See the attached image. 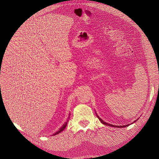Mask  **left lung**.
I'll return each mask as SVG.
<instances>
[{"label": "left lung", "instance_id": "1", "mask_svg": "<svg viewBox=\"0 0 159 159\" xmlns=\"http://www.w3.org/2000/svg\"><path fill=\"white\" fill-rule=\"evenodd\" d=\"M97 116H98V119L100 120V121L102 122L103 124H104V125H108V126H111V127H119V128H121V127H127V126H129V125H123V126H116V125H111V124H108V123H105V121H103V120L101 119L98 115H97Z\"/></svg>", "mask_w": 159, "mask_h": 159}]
</instances>
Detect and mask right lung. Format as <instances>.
<instances>
[{
  "label": "right lung",
  "instance_id": "right-lung-1",
  "mask_svg": "<svg viewBox=\"0 0 159 159\" xmlns=\"http://www.w3.org/2000/svg\"><path fill=\"white\" fill-rule=\"evenodd\" d=\"M67 124H68V122H66L63 126H62L60 129H59V131H57L56 133H55L54 134H53V135H55V134H58L59 133H60V132H61L62 131H63V130L66 127V126H67Z\"/></svg>",
  "mask_w": 159,
  "mask_h": 159
}]
</instances>
